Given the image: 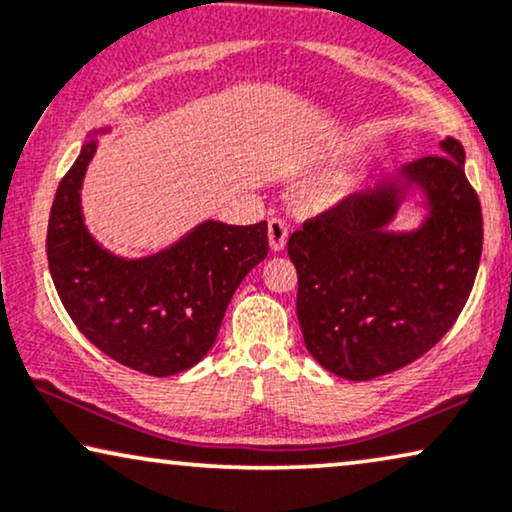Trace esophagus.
<instances>
[{"instance_id":"1","label":"esophagus","mask_w":512,"mask_h":512,"mask_svg":"<svg viewBox=\"0 0 512 512\" xmlns=\"http://www.w3.org/2000/svg\"><path fill=\"white\" fill-rule=\"evenodd\" d=\"M288 243V224L281 217H271L269 220V245L274 252H281Z\"/></svg>"}]
</instances>
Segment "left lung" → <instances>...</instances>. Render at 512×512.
<instances>
[{
	"mask_svg": "<svg viewBox=\"0 0 512 512\" xmlns=\"http://www.w3.org/2000/svg\"><path fill=\"white\" fill-rule=\"evenodd\" d=\"M405 163L431 215L414 234H386L395 189L351 194L288 238L304 344L325 370L370 381L414 363L452 330L482 255V208L461 142Z\"/></svg>",
	"mask_w": 512,
	"mask_h": 512,
	"instance_id": "8db88e82",
	"label": "left lung"
}]
</instances>
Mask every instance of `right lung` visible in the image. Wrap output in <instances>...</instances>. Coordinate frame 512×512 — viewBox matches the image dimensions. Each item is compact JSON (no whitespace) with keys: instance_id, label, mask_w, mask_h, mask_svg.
Wrapping results in <instances>:
<instances>
[{"instance_id":"right-lung-1","label":"right lung","mask_w":512,"mask_h":512,"mask_svg":"<svg viewBox=\"0 0 512 512\" xmlns=\"http://www.w3.org/2000/svg\"><path fill=\"white\" fill-rule=\"evenodd\" d=\"M93 152V142L84 145L51 206L46 255L60 302L81 335L117 363L149 377L185 372L215 344L236 288L267 257V222L210 220L168 250L121 260L93 241L81 217Z\"/></svg>"}]
</instances>
